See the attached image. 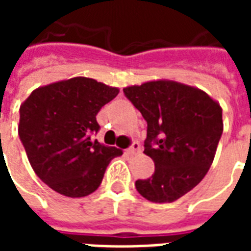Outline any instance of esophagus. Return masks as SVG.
Returning <instances> with one entry per match:
<instances>
[{
	"label": "esophagus",
	"mask_w": 251,
	"mask_h": 251,
	"mask_svg": "<svg viewBox=\"0 0 251 251\" xmlns=\"http://www.w3.org/2000/svg\"><path fill=\"white\" fill-rule=\"evenodd\" d=\"M126 152L129 153V154H136V153L141 152V145L138 144V142H133L130 147L126 149Z\"/></svg>",
	"instance_id": "34e87169"
}]
</instances>
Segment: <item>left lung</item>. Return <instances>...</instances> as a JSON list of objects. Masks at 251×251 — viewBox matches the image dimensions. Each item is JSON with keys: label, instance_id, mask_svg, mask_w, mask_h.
Instances as JSON below:
<instances>
[{"label": "left lung", "instance_id": "8db88e82", "mask_svg": "<svg viewBox=\"0 0 251 251\" xmlns=\"http://www.w3.org/2000/svg\"><path fill=\"white\" fill-rule=\"evenodd\" d=\"M124 94L147 121L144 153L154 161V174L137 180V191L154 203H172L208 172L223 133L221 106L201 90L169 80Z\"/></svg>", "mask_w": 251, "mask_h": 251}]
</instances>
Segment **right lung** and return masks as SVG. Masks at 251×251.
Returning a JSON list of instances; mask_svg holds the SVG:
<instances>
[{"mask_svg": "<svg viewBox=\"0 0 251 251\" xmlns=\"http://www.w3.org/2000/svg\"><path fill=\"white\" fill-rule=\"evenodd\" d=\"M118 95L90 77H72L35 90L20 107L19 136L35 174L68 198L98 188L109 163L122 151L100 145L97 114Z\"/></svg>", "mask_w": 251, "mask_h": 251, "instance_id": "add662e5", "label": "right lung"}]
</instances>
